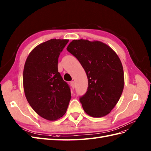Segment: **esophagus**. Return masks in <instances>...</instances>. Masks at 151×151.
<instances>
[{
	"instance_id": "esophagus-1",
	"label": "esophagus",
	"mask_w": 151,
	"mask_h": 151,
	"mask_svg": "<svg viewBox=\"0 0 151 151\" xmlns=\"http://www.w3.org/2000/svg\"><path fill=\"white\" fill-rule=\"evenodd\" d=\"M70 86L72 89H74L75 88V82L74 81H72L70 82Z\"/></svg>"
}]
</instances>
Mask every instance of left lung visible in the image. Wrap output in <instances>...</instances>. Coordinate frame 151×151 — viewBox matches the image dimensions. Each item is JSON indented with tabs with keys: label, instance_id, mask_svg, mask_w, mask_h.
<instances>
[{
	"label": "left lung",
	"instance_id": "8db88e82",
	"mask_svg": "<svg viewBox=\"0 0 151 151\" xmlns=\"http://www.w3.org/2000/svg\"><path fill=\"white\" fill-rule=\"evenodd\" d=\"M86 72L88 87L80 98L83 108L92 117L107 115L116 106L124 86V70L116 53L107 44L73 40L67 48Z\"/></svg>",
	"mask_w": 151,
	"mask_h": 151
}]
</instances>
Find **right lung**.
I'll return each instance as SVG.
<instances>
[{
	"instance_id": "right-lung-1",
	"label": "right lung",
	"mask_w": 151,
	"mask_h": 151,
	"mask_svg": "<svg viewBox=\"0 0 151 151\" xmlns=\"http://www.w3.org/2000/svg\"><path fill=\"white\" fill-rule=\"evenodd\" d=\"M68 42L66 39H51L39 44L29 53L23 73L25 97L38 115L56 120L67 111L70 90L58 72V58Z\"/></svg>"
}]
</instances>
